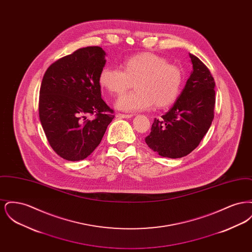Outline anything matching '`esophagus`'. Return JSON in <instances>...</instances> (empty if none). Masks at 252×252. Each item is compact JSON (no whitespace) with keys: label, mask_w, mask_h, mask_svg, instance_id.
Segmentation results:
<instances>
[{"label":"esophagus","mask_w":252,"mask_h":252,"mask_svg":"<svg viewBox=\"0 0 252 252\" xmlns=\"http://www.w3.org/2000/svg\"><path fill=\"white\" fill-rule=\"evenodd\" d=\"M132 114H122V113H118L117 114V117H119V118H125V119H129V118H132Z\"/></svg>","instance_id":"esophagus-1"}]
</instances>
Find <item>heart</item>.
Masks as SVG:
<instances>
[{
  "label": "heart",
  "mask_w": 252,
  "mask_h": 252,
  "mask_svg": "<svg viewBox=\"0 0 252 252\" xmlns=\"http://www.w3.org/2000/svg\"><path fill=\"white\" fill-rule=\"evenodd\" d=\"M124 71L106 67L99 75V83L108 93L120 94L136 81V92L121 96L115 108L137 112L173 104L180 94L183 75L180 68L154 54H140L126 60Z\"/></svg>",
  "instance_id": "1"
}]
</instances>
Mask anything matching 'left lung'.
Wrapping results in <instances>:
<instances>
[{
    "label": "left lung",
    "instance_id": "obj_1",
    "mask_svg": "<svg viewBox=\"0 0 252 252\" xmlns=\"http://www.w3.org/2000/svg\"><path fill=\"white\" fill-rule=\"evenodd\" d=\"M192 71L173 107L155 119L145 143L157 154L187 156L201 142L214 120L216 83L201 60L189 54Z\"/></svg>",
    "mask_w": 252,
    "mask_h": 252
}]
</instances>
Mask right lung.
<instances>
[{"mask_svg": "<svg viewBox=\"0 0 252 252\" xmlns=\"http://www.w3.org/2000/svg\"><path fill=\"white\" fill-rule=\"evenodd\" d=\"M106 52L90 46L53 63L44 73L39 91L38 113L49 144L61 158L78 161L99 145L114 118L101 97L99 75ZM94 115L93 121L87 116Z\"/></svg>", "mask_w": 252, "mask_h": 252, "instance_id": "right-lung-1", "label": "right lung"}]
</instances>
